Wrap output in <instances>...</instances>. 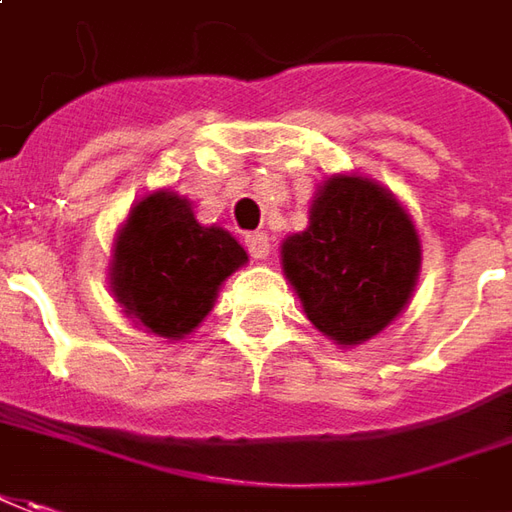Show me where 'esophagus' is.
I'll use <instances>...</instances> for the list:
<instances>
[{"mask_svg":"<svg viewBox=\"0 0 512 512\" xmlns=\"http://www.w3.org/2000/svg\"><path fill=\"white\" fill-rule=\"evenodd\" d=\"M246 249H249V255L255 257V260H266L271 252L269 235L266 232H246Z\"/></svg>","mask_w":512,"mask_h":512,"instance_id":"obj_1","label":"esophagus"}]
</instances>
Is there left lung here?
Segmentation results:
<instances>
[{
    "instance_id": "left-lung-1",
    "label": "left lung",
    "mask_w": 512,
    "mask_h": 512,
    "mask_svg": "<svg viewBox=\"0 0 512 512\" xmlns=\"http://www.w3.org/2000/svg\"><path fill=\"white\" fill-rule=\"evenodd\" d=\"M283 269L308 319L339 344H361L401 314L420 269L415 224L384 187L333 176L311 227L283 243Z\"/></svg>"
}]
</instances>
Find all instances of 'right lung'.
<instances>
[{
  "mask_svg": "<svg viewBox=\"0 0 512 512\" xmlns=\"http://www.w3.org/2000/svg\"><path fill=\"white\" fill-rule=\"evenodd\" d=\"M243 263L246 252L229 232L201 227L176 193H154L131 210L117 238L111 288L125 314L165 339H182Z\"/></svg>",
  "mask_w": 512,
  "mask_h": 512,
  "instance_id": "1",
  "label": "right lung"
}]
</instances>
